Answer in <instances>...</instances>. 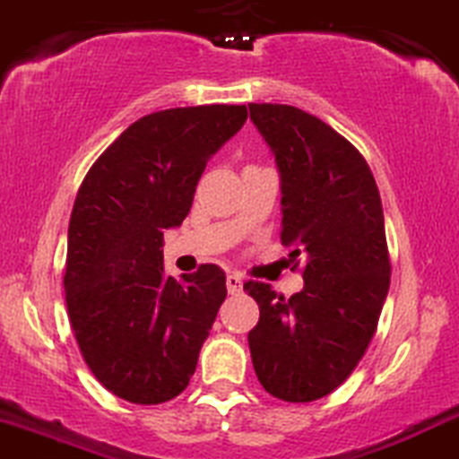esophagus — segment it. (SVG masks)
<instances>
[{
	"label": "esophagus",
	"mask_w": 459,
	"mask_h": 459,
	"mask_svg": "<svg viewBox=\"0 0 459 459\" xmlns=\"http://www.w3.org/2000/svg\"><path fill=\"white\" fill-rule=\"evenodd\" d=\"M226 287H229V294H239L244 290V279H241L238 272H233V274L226 276Z\"/></svg>",
	"instance_id": "obj_1"
}]
</instances>
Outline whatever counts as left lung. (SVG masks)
<instances>
[{"label": "left lung", "mask_w": 459, "mask_h": 459, "mask_svg": "<svg viewBox=\"0 0 459 459\" xmlns=\"http://www.w3.org/2000/svg\"><path fill=\"white\" fill-rule=\"evenodd\" d=\"M248 108L281 172V241L305 256L290 299L244 283L259 305L250 355L265 392L311 403L349 379L379 325L392 272L384 206L366 159L329 124L287 104Z\"/></svg>", "instance_id": "1"}]
</instances>
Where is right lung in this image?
Instances as JSON below:
<instances>
[{"instance_id":"right-lung-1","label":"right lung","mask_w":459,"mask_h":459,"mask_svg":"<svg viewBox=\"0 0 459 459\" xmlns=\"http://www.w3.org/2000/svg\"><path fill=\"white\" fill-rule=\"evenodd\" d=\"M246 117L233 104L145 115L80 185L65 300L89 370L119 399L159 405L189 385L226 299V274L213 264L180 279L165 274L163 230L187 218L206 160Z\"/></svg>"}]
</instances>
